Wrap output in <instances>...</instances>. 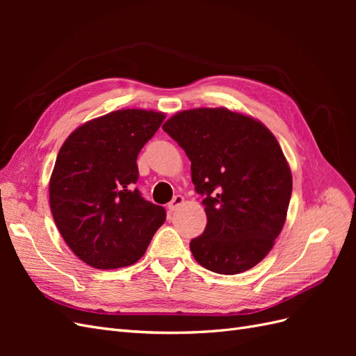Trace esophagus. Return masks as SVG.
I'll return each instance as SVG.
<instances>
[{"label": "esophagus", "mask_w": 356, "mask_h": 356, "mask_svg": "<svg viewBox=\"0 0 356 356\" xmlns=\"http://www.w3.org/2000/svg\"><path fill=\"white\" fill-rule=\"evenodd\" d=\"M182 203H184V197L177 195V196H174V199H172V200L168 203V209H169L170 212H174V211H177V209L181 207Z\"/></svg>", "instance_id": "esophagus-1"}]
</instances>
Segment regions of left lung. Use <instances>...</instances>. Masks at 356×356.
<instances>
[{
	"instance_id": "left-lung-1",
	"label": "left lung",
	"mask_w": 356,
	"mask_h": 356,
	"mask_svg": "<svg viewBox=\"0 0 356 356\" xmlns=\"http://www.w3.org/2000/svg\"><path fill=\"white\" fill-rule=\"evenodd\" d=\"M191 161L207 227L190 242L211 272L238 275L270 252L281 233L293 175L273 134L255 118L227 108L179 111L163 124Z\"/></svg>"
}]
</instances>
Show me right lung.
<instances>
[{"label": "right lung", "instance_id": "1", "mask_svg": "<svg viewBox=\"0 0 356 356\" xmlns=\"http://www.w3.org/2000/svg\"><path fill=\"white\" fill-rule=\"evenodd\" d=\"M163 113L118 110L81 124L59 149L49 186L63 241L95 268L136 263L166 220L135 184L136 159L165 120Z\"/></svg>", "mask_w": 356, "mask_h": 356}]
</instances>
